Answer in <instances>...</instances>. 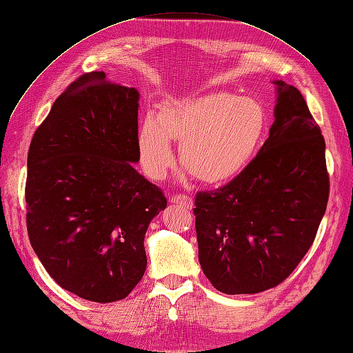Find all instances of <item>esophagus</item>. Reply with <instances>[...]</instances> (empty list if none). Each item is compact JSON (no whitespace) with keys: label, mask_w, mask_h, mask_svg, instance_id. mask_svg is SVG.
<instances>
[{"label":"esophagus","mask_w":353,"mask_h":353,"mask_svg":"<svg viewBox=\"0 0 353 353\" xmlns=\"http://www.w3.org/2000/svg\"><path fill=\"white\" fill-rule=\"evenodd\" d=\"M169 201H171L172 204H178V205H181V207H184V208H187V210H191V208H192V200L190 199L188 195L175 194V195L169 196Z\"/></svg>","instance_id":"34e87169"}]
</instances>
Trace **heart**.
<instances>
[{
	"instance_id": "obj_1",
	"label": "heart",
	"mask_w": 353,
	"mask_h": 353,
	"mask_svg": "<svg viewBox=\"0 0 353 353\" xmlns=\"http://www.w3.org/2000/svg\"><path fill=\"white\" fill-rule=\"evenodd\" d=\"M265 107L253 97L210 92L162 107L159 119L149 114L137 133L139 158L154 181L174 165L171 140L179 159L207 184H219L242 172L255 157L266 132Z\"/></svg>"
}]
</instances>
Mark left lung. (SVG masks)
<instances>
[{
	"mask_svg": "<svg viewBox=\"0 0 353 353\" xmlns=\"http://www.w3.org/2000/svg\"><path fill=\"white\" fill-rule=\"evenodd\" d=\"M276 85L270 137L228 185L195 196L199 259L216 290L283 283L313 245L329 200L326 145L301 92Z\"/></svg>",
	"mask_w": 353,
	"mask_h": 353,
	"instance_id": "8db88e82",
	"label": "left lung"
}]
</instances>
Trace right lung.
I'll return each instance as SVG.
<instances>
[{"instance_id":"right-lung-1","label":"right lung","mask_w":353,"mask_h":353,"mask_svg":"<svg viewBox=\"0 0 353 353\" xmlns=\"http://www.w3.org/2000/svg\"><path fill=\"white\" fill-rule=\"evenodd\" d=\"M139 91L104 72L58 97L27 157V232L48 274L83 300L128 297L146 271L145 234L166 207L140 175Z\"/></svg>"}]
</instances>
